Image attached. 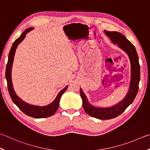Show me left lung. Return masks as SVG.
I'll return each mask as SVG.
<instances>
[{
	"label": "left lung",
	"mask_w": 150,
	"mask_h": 150,
	"mask_svg": "<svg viewBox=\"0 0 150 150\" xmlns=\"http://www.w3.org/2000/svg\"><path fill=\"white\" fill-rule=\"evenodd\" d=\"M105 34L113 44L117 45L118 47L123 50L129 56L130 63V81L129 89L127 94L121 102L110 108H98L88 102L87 97L80 89L81 97L83 100V106L85 112L92 117L101 120L115 118L123 112L134 101L138 91L140 73L138 56L134 46L123 35L117 31H104Z\"/></svg>",
	"instance_id": "1"
}]
</instances>
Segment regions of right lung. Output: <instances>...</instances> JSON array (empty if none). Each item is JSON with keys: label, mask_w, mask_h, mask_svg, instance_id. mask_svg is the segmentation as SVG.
<instances>
[{"label": "right lung", "mask_w": 150, "mask_h": 150, "mask_svg": "<svg viewBox=\"0 0 150 150\" xmlns=\"http://www.w3.org/2000/svg\"><path fill=\"white\" fill-rule=\"evenodd\" d=\"M33 29V28H30L27 29L25 31H24L22 33V34L20 35V37L13 42L12 46V48H11L9 52L8 59V63L6 65V79L7 81L8 89V92L10 95L11 98H12L13 103L20 108V110L22 111L27 115L32 117L38 119L45 118L53 115L54 114L56 113V111L58 110V108L59 107V101H60L61 97L62 96V94H63L65 91L67 90V86H66L64 89H62V91L59 92L58 94L57 95V96L56 97V98L54 99V101L50 103V104L45 106H38L29 104V103H27L21 100L15 92L12 81V68L16 48H17L18 45L20 44L21 41H23V40L25 39L26 34L28 33V32L31 31Z\"/></svg>", "instance_id": "right-lung-1"}]
</instances>
